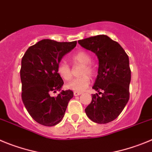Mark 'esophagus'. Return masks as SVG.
<instances>
[{
  "mask_svg": "<svg viewBox=\"0 0 152 152\" xmlns=\"http://www.w3.org/2000/svg\"><path fill=\"white\" fill-rule=\"evenodd\" d=\"M82 94V92H79V91H74L73 92V95L74 96H78V95H80Z\"/></svg>",
  "mask_w": 152,
  "mask_h": 152,
  "instance_id": "1",
  "label": "esophagus"
}]
</instances>
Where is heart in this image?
<instances>
[{
	"label": "heart",
	"mask_w": 152,
	"mask_h": 152,
	"mask_svg": "<svg viewBox=\"0 0 152 152\" xmlns=\"http://www.w3.org/2000/svg\"><path fill=\"white\" fill-rule=\"evenodd\" d=\"M72 60L76 64H80L83 65L80 75L83 76L76 79H73L66 85V87L68 89L73 90L74 91H83L88 88L90 84V78L89 76H92L94 73V69L91 66V57L90 54L86 51L81 50L73 54ZM57 73L61 78L68 81L72 78V70L67 63L62 61L57 66Z\"/></svg>",
	"instance_id": "1"
}]
</instances>
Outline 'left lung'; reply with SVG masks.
<instances>
[{"mask_svg":"<svg viewBox=\"0 0 152 152\" xmlns=\"http://www.w3.org/2000/svg\"><path fill=\"white\" fill-rule=\"evenodd\" d=\"M78 43L95 53L98 59V75L92 88L102 95L99 96L97 93L91 95V102L85 109L86 115L97 124L111 122L120 115L129 101V57L120 44L105 35L87 38Z\"/></svg>","mask_w":152,"mask_h":152,"instance_id":"left-lung-1","label":"left lung"}]
</instances>
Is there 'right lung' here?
Segmentation results:
<instances>
[{"instance_id": "1", "label": "right lung", "mask_w": 152, "mask_h": 152, "mask_svg": "<svg viewBox=\"0 0 152 152\" xmlns=\"http://www.w3.org/2000/svg\"><path fill=\"white\" fill-rule=\"evenodd\" d=\"M76 43L43 39L28 48L22 58V100L30 116L42 125L52 126L61 122L73 97L71 90H62L55 98L50 93L61 91L64 81L57 66Z\"/></svg>"}]
</instances>
